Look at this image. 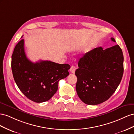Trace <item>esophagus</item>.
I'll list each match as a JSON object with an SVG mask.
<instances>
[{
  "label": "esophagus",
  "mask_w": 134,
  "mask_h": 134,
  "mask_svg": "<svg viewBox=\"0 0 134 134\" xmlns=\"http://www.w3.org/2000/svg\"><path fill=\"white\" fill-rule=\"evenodd\" d=\"M76 69V68L75 66H72L71 67V68H70V72H71V73H72V74H74L75 72Z\"/></svg>",
  "instance_id": "obj_1"
}]
</instances>
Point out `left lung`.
<instances>
[{
	"label": "left lung",
	"mask_w": 134,
	"mask_h": 134,
	"mask_svg": "<svg viewBox=\"0 0 134 134\" xmlns=\"http://www.w3.org/2000/svg\"><path fill=\"white\" fill-rule=\"evenodd\" d=\"M112 41L116 42L114 38ZM76 89L86 104L97 105L112 96L124 74V55L118 45L103 49L96 48L86 53L78 63Z\"/></svg>",
	"instance_id": "1"
}]
</instances>
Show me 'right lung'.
Returning <instances> with one entry per match:
<instances>
[{
  "instance_id": "right-lung-1",
  "label": "right lung",
  "mask_w": 134,
  "mask_h": 134,
  "mask_svg": "<svg viewBox=\"0 0 134 134\" xmlns=\"http://www.w3.org/2000/svg\"><path fill=\"white\" fill-rule=\"evenodd\" d=\"M11 67L14 81L21 92L36 103L49 100L58 90V82L69 75L68 64H58L48 60L36 63L26 55L24 40L14 48Z\"/></svg>"
}]
</instances>
